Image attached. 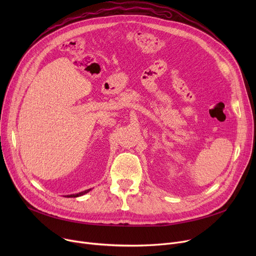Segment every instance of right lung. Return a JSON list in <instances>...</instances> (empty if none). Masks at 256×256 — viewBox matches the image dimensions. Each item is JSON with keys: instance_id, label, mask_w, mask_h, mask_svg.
I'll list each match as a JSON object with an SVG mask.
<instances>
[{"instance_id": "add662e5", "label": "right lung", "mask_w": 256, "mask_h": 256, "mask_svg": "<svg viewBox=\"0 0 256 256\" xmlns=\"http://www.w3.org/2000/svg\"><path fill=\"white\" fill-rule=\"evenodd\" d=\"M91 191V189H88V190H85V191H83V192H80V193H76V194H70V195H66V196H64V197H78V196H82V195H85V194H87L88 192H90Z\"/></svg>"}]
</instances>
